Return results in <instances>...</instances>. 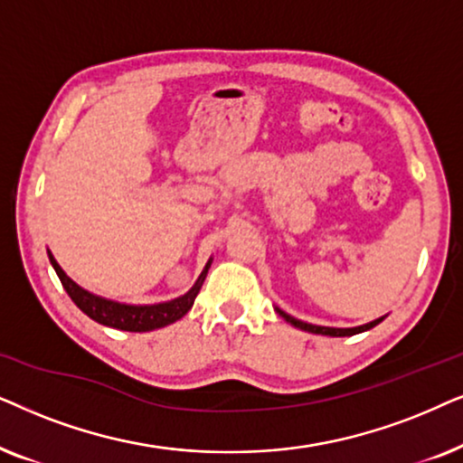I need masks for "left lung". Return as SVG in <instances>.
<instances>
[{"label": "left lung", "instance_id": "1", "mask_svg": "<svg viewBox=\"0 0 463 463\" xmlns=\"http://www.w3.org/2000/svg\"><path fill=\"white\" fill-rule=\"evenodd\" d=\"M275 311L279 313V316H281L283 319H286L288 324L296 326V328L307 330V332H313V335H324V336H354V335H360V332H366V330L374 328V326H377L379 322H383V317H379V319H374V322H368V324H364V326H355V328H328V326H313V324L300 322V319L288 316L286 311L277 309V307H275Z\"/></svg>", "mask_w": 463, "mask_h": 463}]
</instances>
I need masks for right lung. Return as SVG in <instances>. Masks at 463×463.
<instances>
[{
  "mask_svg": "<svg viewBox=\"0 0 463 463\" xmlns=\"http://www.w3.org/2000/svg\"><path fill=\"white\" fill-rule=\"evenodd\" d=\"M48 258H51V264L57 270L61 283H63L65 292L70 294V298L76 303V307L82 313H86L90 319H95L97 324L109 326V328L116 330H127V332H150L156 328H165V326L177 322L186 313L193 309L196 294L205 281L207 270L212 267V258L203 269L199 279L194 281V286L188 289L186 294L180 296V298L169 300V303H158V305H122L116 303V300L101 298V296L89 292V289L80 288L76 281L70 279L65 275V270L59 267V262L54 260V256L48 251Z\"/></svg>",
  "mask_w": 463,
  "mask_h": 463,
  "instance_id": "right-lung-1",
  "label": "right lung"
}]
</instances>
